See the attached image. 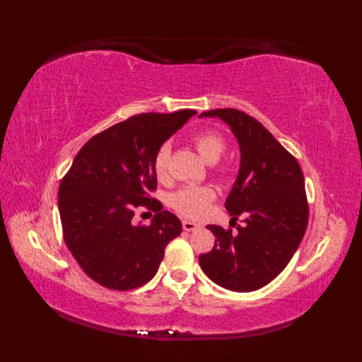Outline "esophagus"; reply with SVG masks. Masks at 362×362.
<instances>
[{
    "instance_id": "obj_1",
    "label": "esophagus",
    "mask_w": 362,
    "mask_h": 362,
    "mask_svg": "<svg viewBox=\"0 0 362 362\" xmlns=\"http://www.w3.org/2000/svg\"><path fill=\"white\" fill-rule=\"evenodd\" d=\"M198 228H199V225L196 223V222H192V221H182V229H184V231L190 233V231H194V229H198Z\"/></svg>"
}]
</instances>
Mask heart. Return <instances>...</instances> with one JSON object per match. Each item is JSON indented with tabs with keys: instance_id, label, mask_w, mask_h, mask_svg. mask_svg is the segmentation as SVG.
<instances>
[{
	"instance_id": "heart-1",
	"label": "heart",
	"mask_w": 362,
	"mask_h": 362,
	"mask_svg": "<svg viewBox=\"0 0 362 362\" xmlns=\"http://www.w3.org/2000/svg\"><path fill=\"white\" fill-rule=\"evenodd\" d=\"M193 144L206 163H216L225 151L223 137L213 129L199 131L198 134L193 136ZM169 154V145H163L158 148L154 163H152L154 173L161 181L168 178ZM214 198L216 193L211 187H206V185H190V187H184L177 193H173L170 198V205L184 216L198 217L208 210V206H210Z\"/></svg>"
}]
</instances>
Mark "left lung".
Here are the masks:
<instances>
[{"mask_svg":"<svg viewBox=\"0 0 362 362\" xmlns=\"http://www.w3.org/2000/svg\"><path fill=\"white\" fill-rule=\"evenodd\" d=\"M199 117H218L231 128L240 146V169L225 206L245 225L206 228L214 247L199 255L205 275L226 290L247 293L267 286L293 258L308 225L303 173L290 152L257 119L216 108Z\"/></svg>","mask_w":362,"mask_h":362,"instance_id":"1","label":"left lung"}]
</instances>
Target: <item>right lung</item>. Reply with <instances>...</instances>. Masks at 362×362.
I'll return each instance as SVG.
<instances>
[{
    "label": "right lung",
    "mask_w": 362,
    "mask_h": 362,
    "mask_svg": "<svg viewBox=\"0 0 362 362\" xmlns=\"http://www.w3.org/2000/svg\"><path fill=\"white\" fill-rule=\"evenodd\" d=\"M194 110L141 113L93 136L59 187L64 243L83 272L112 290H134L156 276L164 249L181 234L180 218L149 198L157 189L154 157ZM158 211L134 226L135 208Z\"/></svg>",
    "instance_id": "1"
}]
</instances>
